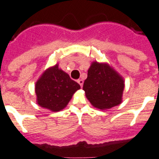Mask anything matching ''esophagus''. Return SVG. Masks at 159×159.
<instances>
[{"label":"esophagus","instance_id":"obj_1","mask_svg":"<svg viewBox=\"0 0 159 159\" xmlns=\"http://www.w3.org/2000/svg\"><path fill=\"white\" fill-rule=\"evenodd\" d=\"M78 83L81 85V87H82V85H83V81H82V80L81 79L78 80Z\"/></svg>","mask_w":159,"mask_h":159}]
</instances>
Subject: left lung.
I'll return each mask as SVG.
<instances>
[{
	"mask_svg": "<svg viewBox=\"0 0 159 159\" xmlns=\"http://www.w3.org/2000/svg\"><path fill=\"white\" fill-rule=\"evenodd\" d=\"M124 81L107 64L93 62L88 70L83 90L90 103L96 108L104 110L121 102Z\"/></svg>",
	"mask_w": 159,
	"mask_h": 159,
	"instance_id": "8db88e82",
	"label": "left lung"
}]
</instances>
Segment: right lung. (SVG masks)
<instances>
[{
    "mask_svg": "<svg viewBox=\"0 0 159 159\" xmlns=\"http://www.w3.org/2000/svg\"><path fill=\"white\" fill-rule=\"evenodd\" d=\"M79 89V84L59 70L57 65L48 69L35 86L38 105L56 112L64 109L73 94Z\"/></svg>",
    "mask_w": 159,
    "mask_h": 159,
    "instance_id": "obj_1",
    "label": "right lung"
}]
</instances>
